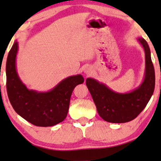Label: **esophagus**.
<instances>
[{
	"instance_id": "obj_1",
	"label": "esophagus",
	"mask_w": 161,
	"mask_h": 161,
	"mask_svg": "<svg viewBox=\"0 0 161 161\" xmlns=\"http://www.w3.org/2000/svg\"><path fill=\"white\" fill-rule=\"evenodd\" d=\"M83 72H84L86 74L89 75V74H90L92 72V69L90 67H86L85 69H84V70H83Z\"/></svg>"
}]
</instances>
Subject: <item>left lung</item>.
Here are the masks:
<instances>
[{
	"label": "left lung",
	"mask_w": 161,
	"mask_h": 161,
	"mask_svg": "<svg viewBox=\"0 0 161 161\" xmlns=\"http://www.w3.org/2000/svg\"><path fill=\"white\" fill-rule=\"evenodd\" d=\"M138 40L144 47L146 63L144 79L139 87L130 93L121 94L93 78L86 80L99 115L106 122L125 123L134 119L144 109L154 92L155 75L150 50L144 39Z\"/></svg>",
	"instance_id": "left-lung-1"
}]
</instances>
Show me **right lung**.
Returning a JSON list of instances; mask_svg holds the SVG:
<instances>
[{
	"instance_id": "1",
	"label": "right lung",
	"mask_w": 161,
	"mask_h": 161,
	"mask_svg": "<svg viewBox=\"0 0 161 161\" xmlns=\"http://www.w3.org/2000/svg\"><path fill=\"white\" fill-rule=\"evenodd\" d=\"M18 43L15 42L6 60V89L13 108L28 122L39 127H50L63 122L69 111L70 97L77 85L84 82L81 75L61 80L47 92L27 89L16 69Z\"/></svg>"
}]
</instances>
